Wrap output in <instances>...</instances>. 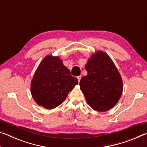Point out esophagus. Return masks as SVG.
Returning <instances> with one entry per match:
<instances>
[{
  "instance_id": "1",
  "label": "esophagus",
  "mask_w": 147,
  "mask_h": 147,
  "mask_svg": "<svg viewBox=\"0 0 147 147\" xmlns=\"http://www.w3.org/2000/svg\"><path fill=\"white\" fill-rule=\"evenodd\" d=\"M81 78H82V76H81V75H80V76H78V77H77V78H78V82L80 81Z\"/></svg>"
}]
</instances>
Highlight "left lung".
<instances>
[{"instance_id":"8db88e82","label":"left lung","mask_w":147,"mask_h":147,"mask_svg":"<svg viewBox=\"0 0 147 147\" xmlns=\"http://www.w3.org/2000/svg\"><path fill=\"white\" fill-rule=\"evenodd\" d=\"M88 72L80 82L87 102L97 111H108L117 104L123 83L115 65L106 53L96 51L85 65Z\"/></svg>"}]
</instances>
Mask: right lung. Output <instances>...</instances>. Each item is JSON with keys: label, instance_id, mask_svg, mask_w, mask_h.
I'll return each instance as SVG.
<instances>
[{"label": "right lung", "instance_id": "1", "mask_svg": "<svg viewBox=\"0 0 147 147\" xmlns=\"http://www.w3.org/2000/svg\"><path fill=\"white\" fill-rule=\"evenodd\" d=\"M78 83L59 56L45 57L35 71L30 91L39 106L52 109L63 102L68 94Z\"/></svg>", "mask_w": 147, "mask_h": 147}]
</instances>
